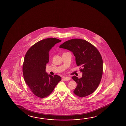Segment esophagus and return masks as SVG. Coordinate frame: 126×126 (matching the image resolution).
Listing matches in <instances>:
<instances>
[{"label":"esophagus","instance_id":"obj_1","mask_svg":"<svg viewBox=\"0 0 126 126\" xmlns=\"http://www.w3.org/2000/svg\"><path fill=\"white\" fill-rule=\"evenodd\" d=\"M70 77H64L63 78V79L65 80H70Z\"/></svg>","mask_w":126,"mask_h":126}]
</instances>
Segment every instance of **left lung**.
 <instances>
[{"mask_svg": "<svg viewBox=\"0 0 126 126\" xmlns=\"http://www.w3.org/2000/svg\"><path fill=\"white\" fill-rule=\"evenodd\" d=\"M72 52L77 65L82 67V77L72 78L77 86L74 91L77 95L84 97L95 91L100 84L103 71V61L101 54L92 44L86 40L78 38L68 40L60 46Z\"/></svg>", "mask_w": 126, "mask_h": 126, "instance_id": "8db88e82", "label": "left lung"}]
</instances>
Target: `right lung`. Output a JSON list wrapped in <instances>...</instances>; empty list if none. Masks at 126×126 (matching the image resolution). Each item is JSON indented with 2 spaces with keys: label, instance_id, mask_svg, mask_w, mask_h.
I'll list each match as a JSON object with an SVG mask.
<instances>
[{
  "label": "right lung",
  "instance_id": "right-lung-1",
  "mask_svg": "<svg viewBox=\"0 0 126 126\" xmlns=\"http://www.w3.org/2000/svg\"><path fill=\"white\" fill-rule=\"evenodd\" d=\"M61 40L55 38L44 39L34 44L24 57L23 73L24 80L36 96L43 98L49 95L61 80L60 76H53L46 72L49 61V52Z\"/></svg>",
  "mask_w": 126,
  "mask_h": 126
}]
</instances>
